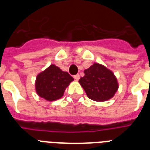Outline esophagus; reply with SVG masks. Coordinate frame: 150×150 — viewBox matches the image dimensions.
<instances>
[{"instance_id": "34e87169", "label": "esophagus", "mask_w": 150, "mask_h": 150, "mask_svg": "<svg viewBox=\"0 0 150 150\" xmlns=\"http://www.w3.org/2000/svg\"><path fill=\"white\" fill-rule=\"evenodd\" d=\"M73 77H74V79H75L76 80V81H78V80L79 79L80 76H79V75H74Z\"/></svg>"}]
</instances>
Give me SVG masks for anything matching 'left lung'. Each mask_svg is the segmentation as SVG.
Returning <instances> with one entry per match:
<instances>
[{"label":"left lung","instance_id":"8db88e82","mask_svg":"<svg viewBox=\"0 0 150 150\" xmlns=\"http://www.w3.org/2000/svg\"><path fill=\"white\" fill-rule=\"evenodd\" d=\"M84 73L79 82L89 99L105 101L114 96L118 85L112 71L101 64H94Z\"/></svg>","mask_w":150,"mask_h":150}]
</instances>
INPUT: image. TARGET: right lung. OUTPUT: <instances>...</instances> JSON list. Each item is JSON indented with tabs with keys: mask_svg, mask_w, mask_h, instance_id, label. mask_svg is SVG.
<instances>
[{
	"mask_svg": "<svg viewBox=\"0 0 150 150\" xmlns=\"http://www.w3.org/2000/svg\"><path fill=\"white\" fill-rule=\"evenodd\" d=\"M68 72L51 64L37 75L36 90L39 96L49 101L56 100L63 96L65 88L73 81Z\"/></svg>",
	"mask_w": 150,
	"mask_h": 150,
	"instance_id": "1",
	"label": "right lung"
}]
</instances>
